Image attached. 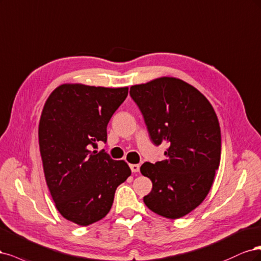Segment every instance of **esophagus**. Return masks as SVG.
<instances>
[{
    "label": "esophagus",
    "instance_id": "1",
    "mask_svg": "<svg viewBox=\"0 0 261 261\" xmlns=\"http://www.w3.org/2000/svg\"><path fill=\"white\" fill-rule=\"evenodd\" d=\"M130 169H131V171L132 172H139V170H140V166L139 165H130Z\"/></svg>",
    "mask_w": 261,
    "mask_h": 261
}]
</instances>
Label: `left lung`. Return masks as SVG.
<instances>
[{"label":"left lung","mask_w":261,"mask_h":261,"mask_svg":"<svg viewBox=\"0 0 261 261\" xmlns=\"http://www.w3.org/2000/svg\"><path fill=\"white\" fill-rule=\"evenodd\" d=\"M131 98L166 159L144 163L141 173L153 183L145 205L157 215L178 219L205 199L220 164L221 133L214 108L200 92L180 79L163 77L132 86Z\"/></svg>","instance_id":"obj_1"}]
</instances>
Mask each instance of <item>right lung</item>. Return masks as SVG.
I'll return each mask as SVG.
<instances>
[{"label": "right lung", "mask_w": 261, "mask_h": 261, "mask_svg": "<svg viewBox=\"0 0 261 261\" xmlns=\"http://www.w3.org/2000/svg\"><path fill=\"white\" fill-rule=\"evenodd\" d=\"M128 96V88L62 85L46 99L39 123V145L46 184L60 214L89 225L109 213L116 189L131 170L105 150L107 124Z\"/></svg>", "instance_id": "right-lung-1"}]
</instances>
